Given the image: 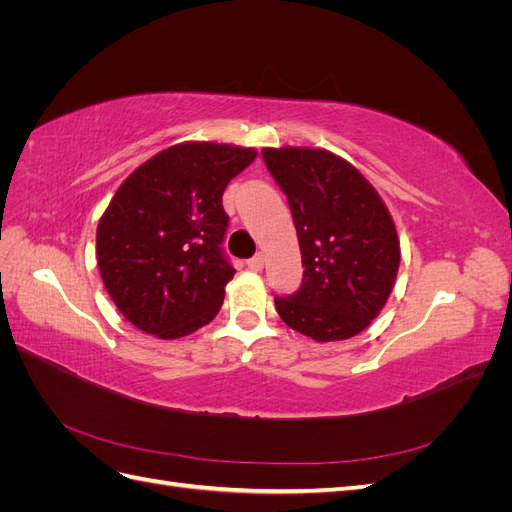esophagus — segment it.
Here are the masks:
<instances>
[{
    "mask_svg": "<svg viewBox=\"0 0 512 512\" xmlns=\"http://www.w3.org/2000/svg\"><path fill=\"white\" fill-rule=\"evenodd\" d=\"M262 265H265V258H262V254H256L247 260V269H252V271H260Z\"/></svg>",
    "mask_w": 512,
    "mask_h": 512,
    "instance_id": "obj_1",
    "label": "esophagus"
}]
</instances>
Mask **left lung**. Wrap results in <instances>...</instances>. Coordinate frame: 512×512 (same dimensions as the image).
<instances>
[{
    "mask_svg": "<svg viewBox=\"0 0 512 512\" xmlns=\"http://www.w3.org/2000/svg\"><path fill=\"white\" fill-rule=\"evenodd\" d=\"M297 228L303 280L275 297L290 329L316 342L369 327L393 290L399 241L389 211L367 179L324 149H262Z\"/></svg>",
    "mask_w": 512,
    "mask_h": 512,
    "instance_id": "1",
    "label": "left lung"
}]
</instances>
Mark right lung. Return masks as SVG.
<instances>
[{
	"instance_id": "right-lung-1",
	"label": "right lung",
	"mask_w": 512,
	"mask_h": 512,
	"mask_svg": "<svg viewBox=\"0 0 512 512\" xmlns=\"http://www.w3.org/2000/svg\"><path fill=\"white\" fill-rule=\"evenodd\" d=\"M254 158V149L181 143L119 185L98 224L96 256L108 294L136 329L175 339L218 316L235 275L222 247V194Z\"/></svg>"
}]
</instances>
